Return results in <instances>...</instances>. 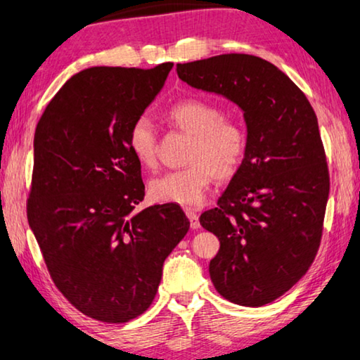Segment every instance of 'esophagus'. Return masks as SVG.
<instances>
[{
    "mask_svg": "<svg viewBox=\"0 0 360 360\" xmlns=\"http://www.w3.org/2000/svg\"><path fill=\"white\" fill-rule=\"evenodd\" d=\"M185 212H186V216H188V219H190V226H191V229H200V219H198L196 211L185 210Z\"/></svg>",
    "mask_w": 360,
    "mask_h": 360,
    "instance_id": "obj_1",
    "label": "esophagus"
}]
</instances>
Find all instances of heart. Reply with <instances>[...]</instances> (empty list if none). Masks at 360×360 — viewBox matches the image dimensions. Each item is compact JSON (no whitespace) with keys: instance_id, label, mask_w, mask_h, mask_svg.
I'll return each mask as SVG.
<instances>
[{"instance_id":"heart-1","label":"heart","mask_w":360,"mask_h":360,"mask_svg":"<svg viewBox=\"0 0 360 360\" xmlns=\"http://www.w3.org/2000/svg\"><path fill=\"white\" fill-rule=\"evenodd\" d=\"M167 120L191 134L188 167L172 170L149 184V195L160 202L195 206L202 201L214 176L227 180L240 167L247 153V131L237 120L222 118L217 105L200 98H186L172 105ZM128 146L144 167L158 162V136L148 117L138 118L129 129Z\"/></svg>"}]
</instances>
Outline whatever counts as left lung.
<instances>
[{
	"instance_id": "obj_1",
	"label": "left lung",
	"mask_w": 360,
	"mask_h": 360,
	"mask_svg": "<svg viewBox=\"0 0 360 360\" xmlns=\"http://www.w3.org/2000/svg\"><path fill=\"white\" fill-rule=\"evenodd\" d=\"M176 75L243 113V162L200 222L221 242L210 263L217 292L266 305L307 273L320 245L330 176L319 120L305 94L258 56H211L176 65Z\"/></svg>"
}]
</instances>
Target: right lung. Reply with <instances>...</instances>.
I'll list each match as a JSON object with an SVG mask.
<instances>
[{"instance_id":"1","label":"right lung","mask_w":360,"mask_h":360,"mask_svg":"<svg viewBox=\"0 0 360 360\" xmlns=\"http://www.w3.org/2000/svg\"><path fill=\"white\" fill-rule=\"evenodd\" d=\"M172 66L76 72L35 128L29 226L56 288L91 319L124 323L148 310L190 229L175 202L134 211L144 184L129 129Z\"/></svg>"}]
</instances>
